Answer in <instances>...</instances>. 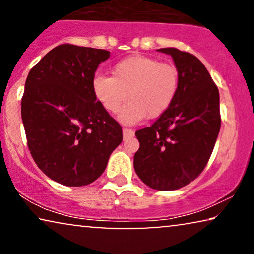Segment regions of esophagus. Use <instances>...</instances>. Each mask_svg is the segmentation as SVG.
Masks as SVG:
<instances>
[{"label":"esophagus","instance_id":"1","mask_svg":"<svg viewBox=\"0 0 254 254\" xmlns=\"http://www.w3.org/2000/svg\"><path fill=\"white\" fill-rule=\"evenodd\" d=\"M123 133H124V138H129L131 136H134V130L129 129V128H124Z\"/></svg>","mask_w":254,"mask_h":254}]
</instances>
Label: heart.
Instances as JSON below:
<instances>
[{
    "mask_svg": "<svg viewBox=\"0 0 254 254\" xmlns=\"http://www.w3.org/2000/svg\"><path fill=\"white\" fill-rule=\"evenodd\" d=\"M179 88V72L172 64L144 55H131L118 61L112 77L96 75L92 90L110 113H117L127 98L120 120L134 125L144 117L157 118L171 106Z\"/></svg>",
    "mask_w": 254,
    "mask_h": 254,
    "instance_id": "1",
    "label": "heart"
}]
</instances>
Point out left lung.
Instances as JSON below:
<instances>
[{
  "label": "left lung",
  "mask_w": 254,
  "mask_h": 254,
  "mask_svg": "<svg viewBox=\"0 0 254 254\" xmlns=\"http://www.w3.org/2000/svg\"><path fill=\"white\" fill-rule=\"evenodd\" d=\"M158 51L172 57L179 88L171 106L150 127L135 133L140 148L134 169L151 189L173 190L197 178L209 161L221 128L220 93L193 54L175 47Z\"/></svg>",
  "instance_id": "1"
}]
</instances>
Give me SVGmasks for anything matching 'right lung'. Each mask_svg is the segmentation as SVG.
Segmentation results:
<instances>
[{
    "label": "right lung",
    "mask_w": 254,
    "mask_h": 254,
    "mask_svg": "<svg viewBox=\"0 0 254 254\" xmlns=\"http://www.w3.org/2000/svg\"><path fill=\"white\" fill-rule=\"evenodd\" d=\"M110 52L59 45L31 69L22 98L27 147L61 185L85 186L105 171L123 128L97 100L92 79Z\"/></svg>",
    "instance_id": "1"
}]
</instances>
